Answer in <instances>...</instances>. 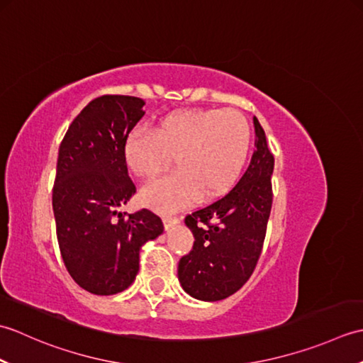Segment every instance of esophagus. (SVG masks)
<instances>
[{"mask_svg":"<svg viewBox=\"0 0 363 363\" xmlns=\"http://www.w3.org/2000/svg\"><path fill=\"white\" fill-rule=\"evenodd\" d=\"M177 223H179V218H177V217H172V215H165V217H164V226H165L167 230L169 228H173L174 225H177Z\"/></svg>","mask_w":363,"mask_h":363,"instance_id":"34e87169","label":"esophagus"}]
</instances>
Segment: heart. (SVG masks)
<instances>
[{
	"label": "heart",
	"mask_w": 363,
	"mask_h": 363,
	"mask_svg": "<svg viewBox=\"0 0 363 363\" xmlns=\"http://www.w3.org/2000/svg\"><path fill=\"white\" fill-rule=\"evenodd\" d=\"M251 143L250 123L235 109H196L168 115L156 133L138 128L125 159L137 176L151 177L174 157L177 169L145 184L142 199L157 211H176L199 196L215 198L240 173Z\"/></svg>",
	"instance_id": "1"
}]
</instances>
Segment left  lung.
<instances>
[{"instance_id": "left-lung-1", "label": "left lung", "mask_w": 363, "mask_h": 363, "mask_svg": "<svg viewBox=\"0 0 363 363\" xmlns=\"http://www.w3.org/2000/svg\"><path fill=\"white\" fill-rule=\"evenodd\" d=\"M256 150L228 194L189 213L194 250L179 260L182 289L201 301H220L240 290L256 268L273 204L274 156L254 117Z\"/></svg>"}]
</instances>
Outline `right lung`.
<instances>
[{"label": "right lung", "instance_id": "obj_1", "mask_svg": "<svg viewBox=\"0 0 363 363\" xmlns=\"http://www.w3.org/2000/svg\"><path fill=\"white\" fill-rule=\"evenodd\" d=\"M143 106L128 95L91 99L59 146L52 211L60 256L74 282L94 295L126 290L138 273L142 245L164 233L148 209L117 212L135 194L125 145Z\"/></svg>", "mask_w": 363, "mask_h": 363}]
</instances>
